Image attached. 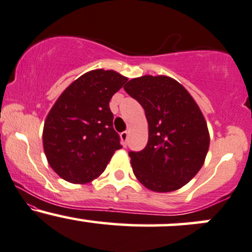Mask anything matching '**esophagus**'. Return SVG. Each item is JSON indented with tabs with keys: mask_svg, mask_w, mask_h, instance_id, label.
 Listing matches in <instances>:
<instances>
[{
	"mask_svg": "<svg viewBox=\"0 0 252 252\" xmlns=\"http://www.w3.org/2000/svg\"><path fill=\"white\" fill-rule=\"evenodd\" d=\"M121 140H122V145L123 146H126V142H128V131H123L121 134Z\"/></svg>",
	"mask_w": 252,
	"mask_h": 252,
	"instance_id": "esophagus-1",
	"label": "esophagus"
}]
</instances>
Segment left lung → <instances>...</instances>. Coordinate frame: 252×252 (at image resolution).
Wrapping results in <instances>:
<instances>
[{"label": "left lung", "instance_id": "obj_1", "mask_svg": "<svg viewBox=\"0 0 252 252\" xmlns=\"http://www.w3.org/2000/svg\"><path fill=\"white\" fill-rule=\"evenodd\" d=\"M124 91L144 107L148 123L146 147L129 152L135 176L153 192L181 189L200 170L210 145L199 106L168 76L133 78Z\"/></svg>", "mask_w": 252, "mask_h": 252}]
</instances>
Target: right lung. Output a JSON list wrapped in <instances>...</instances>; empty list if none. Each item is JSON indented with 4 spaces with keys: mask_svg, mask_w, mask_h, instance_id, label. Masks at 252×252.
Listing matches in <instances>:
<instances>
[{
    "mask_svg": "<svg viewBox=\"0 0 252 252\" xmlns=\"http://www.w3.org/2000/svg\"><path fill=\"white\" fill-rule=\"evenodd\" d=\"M126 81L113 70H92L73 81L50 108L43 126L44 153L65 181L92 182L122 148L108 104Z\"/></svg>",
    "mask_w": 252,
    "mask_h": 252,
    "instance_id": "1",
    "label": "right lung"
}]
</instances>
